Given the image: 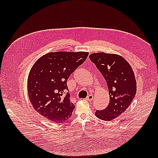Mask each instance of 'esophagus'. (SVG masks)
I'll list each match as a JSON object with an SVG mask.
<instances>
[{"mask_svg":"<svg viewBox=\"0 0 158 158\" xmlns=\"http://www.w3.org/2000/svg\"><path fill=\"white\" fill-rule=\"evenodd\" d=\"M93 99H94V96L92 94L88 95V96H87V98H86V100H88V101H92Z\"/></svg>","mask_w":158,"mask_h":158,"instance_id":"34e87169","label":"esophagus"}]
</instances>
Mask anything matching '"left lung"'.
<instances>
[{"mask_svg": "<svg viewBox=\"0 0 158 158\" xmlns=\"http://www.w3.org/2000/svg\"><path fill=\"white\" fill-rule=\"evenodd\" d=\"M89 59L106 82L109 103L105 109L97 110L98 118L110 121L128 108L136 93V82L132 67L122 56L113 53H94Z\"/></svg>", "mask_w": 158, "mask_h": 158, "instance_id": "1", "label": "left lung"}]
</instances>
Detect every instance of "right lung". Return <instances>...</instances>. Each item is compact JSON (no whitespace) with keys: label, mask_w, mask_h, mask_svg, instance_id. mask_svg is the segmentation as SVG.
Listing matches in <instances>:
<instances>
[{"label":"right lung","mask_w":158,"mask_h":158,"mask_svg":"<svg viewBox=\"0 0 158 158\" xmlns=\"http://www.w3.org/2000/svg\"><path fill=\"white\" fill-rule=\"evenodd\" d=\"M88 52H50L37 60L30 71L28 93L33 108L45 118L62 123L75 106L70 101L67 80L88 58Z\"/></svg>","instance_id":"obj_1"}]
</instances>
